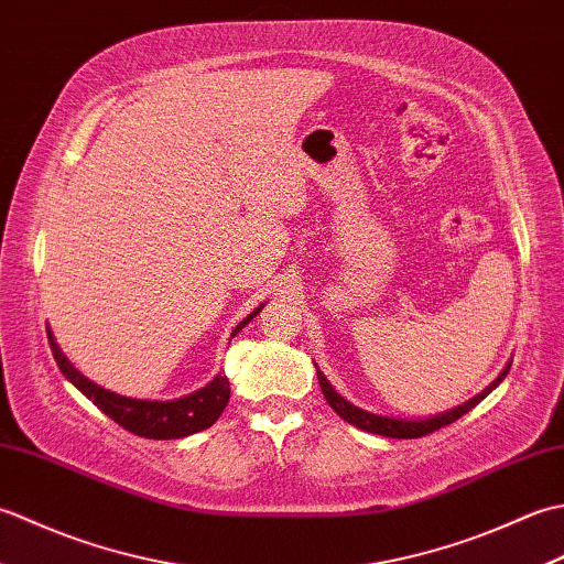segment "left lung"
Returning a JSON list of instances; mask_svg holds the SVG:
<instances>
[{
    "instance_id": "8db88e82",
    "label": "left lung",
    "mask_w": 564,
    "mask_h": 564,
    "mask_svg": "<svg viewBox=\"0 0 564 564\" xmlns=\"http://www.w3.org/2000/svg\"><path fill=\"white\" fill-rule=\"evenodd\" d=\"M315 368H317V364H315ZM509 368H511V361L480 394H475V398H470L458 406H453V410H448V412H441L434 416H422V419H400V416H386V414L361 410V406H356L349 400H344L341 394L332 388V382L325 378V373H322L319 368H317V380H319V388H322V392H325L329 406L344 419V422L354 424L356 429H364V431H368V434H378V436H388V438H419V436L431 434V431H436L441 426L453 424L455 419H460L463 414L470 412L475 404H480L487 394L507 378Z\"/></svg>"
}]
</instances>
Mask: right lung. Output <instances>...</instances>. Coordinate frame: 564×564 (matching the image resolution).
<instances>
[{"instance_id": "obj_1", "label": "right lung", "mask_w": 564, "mask_h": 564, "mask_svg": "<svg viewBox=\"0 0 564 564\" xmlns=\"http://www.w3.org/2000/svg\"><path fill=\"white\" fill-rule=\"evenodd\" d=\"M263 303L251 313L247 319L239 322V325L232 329V337L242 329L249 319H254ZM47 341H51V351L55 356V361L63 370V376L75 386L84 398L91 400L99 410L111 416L116 424H121L128 429L130 434L145 436V438H184L196 434V431H203L218 422V416L227 406V400H230V380L225 376H215L206 388H200L191 394H184V398L176 400H135V398H126V394H118L106 390L97 382H91L87 376H82L79 370L69 364V358L59 349L51 327H47Z\"/></svg>"}]
</instances>
